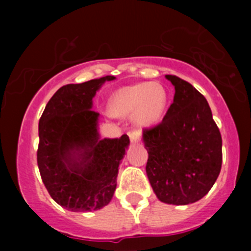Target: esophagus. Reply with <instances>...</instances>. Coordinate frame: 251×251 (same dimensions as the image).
<instances>
[{
	"label": "esophagus",
	"mask_w": 251,
	"mask_h": 251,
	"mask_svg": "<svg viewBox=\"0 0 251 251\" xmlns=\"http://www.w3.org/2000/svg\"><path fill=\"white\" fill-rule=\"evenodd\" d=\"M128 137L132 143H137L141 138V132L140 131H131V132H128Z\"/></svg>",
	"instance_id": "esophagus-1"
}]
</instances>
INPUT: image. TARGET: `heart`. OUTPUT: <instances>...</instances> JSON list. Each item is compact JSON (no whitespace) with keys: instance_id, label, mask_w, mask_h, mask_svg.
I'll return each instance as SVG.
<instances>
[{"instance_id":"b5f03b06","label":"heart","mask_w":251,"mask_h":251,"mask_svg":"<svg viewBox=\"0 0 251 251\" xmlns=\"http://www.w3.org/2000/svg\"><path fill=\"white\" fill-rule=\"evenodd\" d=\"M168 107V92L159 82L125 86L113 93L109 110L118 118H130L136 125L148 127L159 123Z\"/></svg>"}]
</instances>
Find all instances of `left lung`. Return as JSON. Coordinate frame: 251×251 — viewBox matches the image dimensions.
I'll list each match as a JSON object with an SVG mask.
<instances>
[{"label": "left lung", "instance_id": "8db88e82", "mask_svg": "<svg viewBox=\"0 0 251 251\" xmlns=\"http://www.w3.org/2000/svg\"><path fill=\"white\" fill-rule=\"evenodd\" d=\"M174 102L159 125L143 130L146 171L158 199L173 205L201 201L219 177L222 138L209 103L187 81L165 75Z\"/></svg>", "mask_w": 251, "mask_h": 251}]
</instances>
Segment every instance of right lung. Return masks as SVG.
Listing matches in <instances>:
<instances>
[{
  "instance_id": "add662e5",
  "label": "right lung",
  "mask_w": 251,
  "mask_h": 251,
  "mask_svg": "<svg viewBox=\"0 0 251 251\" xmlns=\"http://www.w3.org/2000/svg\"><path fill=\"white\" fill-rule=\"evenodd\" d=\"M93 78L60 87L39 121L37 165L53 201L70 211H92L110 203L127 135L100 138L93 97L105 81Z\"/></svg>"
}]
</instances>
